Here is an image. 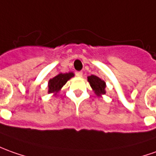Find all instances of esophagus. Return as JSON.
Returning <instances> with one entry per match:
<instances>
[{
	"label": "esophagus",
	"instance_id": "obj_1",
	"mask_svg": "<svg viewBox=\"0 0 156 156\" xmlns=\"http://www.w3.org/2000/svg\"><path fill=\"white\" fill-rule=\"evenodd\" d=\"M75 74H76V76H77V77H78V78H81V77L83 76L82 72H76V73H75Z\"/></svg>",
	"mask_w": 156,
	"mask_h": 156
}]
</instances>
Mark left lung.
<instances>
[{
	"mask_svg": "<svg viewBox=\"0 0 156 156\" xmlns=\"http://www.w3.org/2000/svg\"><path fill=\"white\" fill-rule=\"evenodd\" d=\"M88 82L90 83V86L95 91L96 96H100L101 95L106 94V83L101 80L100 78H98L96 75H91L88 77Z\"/></svg>",
	"mask_w": 156,
	"mask_h": 156,
	"instance_id": "1",
	"label": "left lung"
}]
</instances>
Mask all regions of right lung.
<instances>
[{"mask_svg":"<svg viewBox=\"0 0 156 156\" xmlns=\"http://www.w3.org/2000/svg\"><path fill=\"white\" fill-rule=\"evenodd\" d=\"M74 76L73 73H60L55 78H51L48 81V93H55L57 94L60 91V89L66 84V83L69 80L70 78Z\"/></svg>","mask_w":156,"mask_h":156,"instance_id":"1","label":"right lung"}]
</instances>
